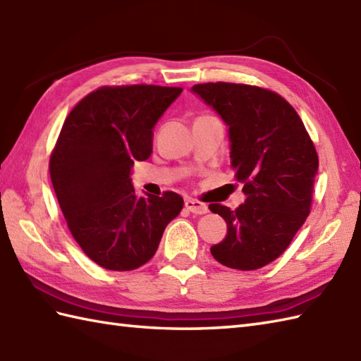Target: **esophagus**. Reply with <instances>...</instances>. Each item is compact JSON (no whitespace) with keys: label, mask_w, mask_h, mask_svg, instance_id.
I'll return each mask as SVG.
<instances>
[{"label":"esophagus","mask_w":361,"mask_h":361,"mask_svg":"<svg viewBox=\"0 0 361 361\" xmlns=\"http://www.w3.org/2000/svg\"><path fill=\"white\" fill-rule=\"evenodd\" d=\"M185 206H186L188 211L198 214V216H202V214L208 212V206H206L202 202H198V200H192V198H188V200L185 202Z\"/></svg>","instance_id":"esophagus-1"}]
</instances>
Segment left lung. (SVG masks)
<instances>
[{
    "instance_id": "8db88e82",
    "label": "left lung",
    "mask_w": 361,
    "mask_h": 361,
    "mask_svg": "<svg viewBox=\"0 0 361 361\" xmlns=\"http://www.w3.org/2000/svg\"><path fill=\"white\" fill-rule=\"evenodd\" d=\"M195 94L229 127L231 167L247 200L231 211L209 204L228 233L211 247L234 270H257L278 259L310 214L318 153L296 110L271 90L245 83H198Z\"/></svg>"
}]
</instances>
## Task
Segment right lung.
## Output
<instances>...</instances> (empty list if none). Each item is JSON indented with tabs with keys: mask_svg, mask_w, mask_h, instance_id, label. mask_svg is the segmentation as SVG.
<instances>
[{
	"mask_svg": "<svg viewBox=\"0 0 361 361\" xmlns=\"http://www.w3.org/2000/svg\"><path fill=\"white\" fill-rule=\"evenodd\" d=\"M180 87H101L63 122L49 158L54 190L66 225L85 255L105 270H136L155 255L183 198L137 197L135 161L152 153L153 127Z\"/></svg>",
	"mask_w": 361,
	"mask_h": 361,
	"instance_id": "1",
	"label": "right lung"
}]
</instances>
